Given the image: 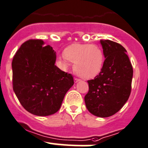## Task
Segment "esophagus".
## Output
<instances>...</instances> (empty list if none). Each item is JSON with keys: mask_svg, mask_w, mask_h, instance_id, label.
Instances as JSON below:
<instances>
[{"mask_svg": "<svg viewBox=\"0 0 148 148\" xmlns=\"http://www.w3.org/2000/svg\"><path fill=\"white\" fill-rule=\"evenodd\" d=\"M74 80H75V83H77V82L80 81V79H79V78H77V77H75Z\"/></svg>", "mask_w": 148, "mask_h": 148, "instance_id": "obj_1", "label": "esophagus"}]
</instances>
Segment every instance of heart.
<instances>
[{
    "instance_id": "heart-1",
    "label": "heart",
    "mask_w": 148,
    "mask_h": 148,
    "mask_svg": "<svg viewBox=\"0 0 148 148\" xmlns=\"http://www.w3.org/2000/svg\"><path fill=\"white\" fill-rule=\"evenodd\" d=\"M61 65L66 68L68 61L73 63L76 74L84 79L96 77L103 68L104 55L100 46L95 44H76L68 47L60 58Z\"/></svg>"
}]
</instances>
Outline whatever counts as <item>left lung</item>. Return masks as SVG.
<instances>
[{"label": "left lung", "instance_id": "left-lung-1", "mask_svg": "<svg viewBox=\"0 0 148 148\" xmlns=\"http://www.w3.org/2000/svg\"><path fill=\"white\" fill-rule=\"evenodd\" d=\"M105 60L99 75L88 80L85 96L88 110L96 116L109 117L119 112L130 97L133 69L127 50L120 44L101 40Z\"/></svg>", "mask_w": 148, "mask_h": 148}]
</instances>
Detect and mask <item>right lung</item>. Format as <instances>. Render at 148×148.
<instances>
[{"mask_svg": "<svg viewBox=\"0 0 148 148\" xmlns=\"http://www.w3.org/2000/svg\"><path fill=\"white\" fill-rule=\"evenodd\" d=\"M56 53L42 39L21 45L12 60L13 89L27 112L49 116L60 108L65 94L74 84L72 75L55 65Z\"/></svg>", "mask_w": 148, "mask_h": 148, "instance_id": "1", "label": "right lung"}]
</instances>
